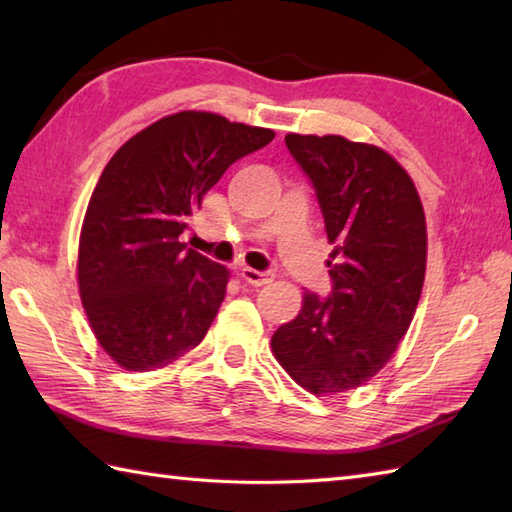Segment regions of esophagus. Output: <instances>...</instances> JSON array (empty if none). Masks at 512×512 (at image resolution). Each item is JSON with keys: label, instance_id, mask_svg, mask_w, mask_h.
<instances>
[{"label": "esophagus", "instance_id": "1", "mask_svg": "<svg viewBox=\"0 0 512 512\" xmlns=\"http://www.w3.org/2000/svg\"><path fill=\"white\" fill-rule=\"evenodd\" d=\"M239 275H242V279L250 286H266L275 279L270 273H259V270H255V268H242V273Z\"/></svg>", "mask_w": 512, "mask_h": 512}]
</instances>
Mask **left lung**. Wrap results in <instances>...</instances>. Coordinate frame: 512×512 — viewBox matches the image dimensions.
Returning a JSON list of instances; mask_svg holds the SVG:
<instances>
[{"label":"left lung","instance_id":"obj_1","mask_svg":"<svg viewBox=\"0 0 512 512\" xmlns=\"http://www.w3.org/2000/svg\"><path fill=\"white\" fill-rule=\"evenodd\" d=\"M286 145L317 189L334 288L328 299L303 292L270 347L297 385L336 396L376 376L407 334L427 270V222L416 184L385 149L336 134H288Z\"/></svg>","mask_w":512,"mask_h":512}]
</instances>
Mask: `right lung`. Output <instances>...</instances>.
Instances as JSON below:
<instances>
[{"label": "right lung", "instance_id": "right-lung-1", "mask_svg": "<svg viewBox=\"0 0 512 512\" xmlns=\"http://www.w3.org/2000/svg\"><path fill=\"white\" fill-rule=\"evenodd\" d=\"M273 129L184 110L107 162L83 217L76 279L96 341L127 372H154L200 345L231 273L180 235L204 193Z\"/></svg>", "mask_w": 512, "mask_h": 512}]
</instances>
